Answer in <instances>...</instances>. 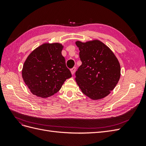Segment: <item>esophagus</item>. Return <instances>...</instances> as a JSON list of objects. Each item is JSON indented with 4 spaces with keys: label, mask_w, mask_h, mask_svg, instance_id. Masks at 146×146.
I'll list each match as a JSON object with an SVG mask.
<instances>
[{
    "label": "esophagus",
    "mask_w": 146,
    "mask_h": 146,
    "mask_svg": "<svg viewBox=\"0 0 146 146\" xmlns=\"http://www.w3.org/2000/svg\"><path fill=\"white\" fill-rule=\"evenodd\" d=\"M76 67H74V68H72L71 69H70V71H71V73H72V75L74 74L75 71H76Z\"/></svg>",
    "instance_id": "1"
}]
</instances>
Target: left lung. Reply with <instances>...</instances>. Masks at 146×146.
Wrapping results in <instances>:
<instances>
[{"instance_id":"obj_1","label":"left lung","mask_w":146,"mask_h":146,"mask_svg":"<svg viewBox=\"0 0 146 146\" xmlns=\"http://www.w3.org/2000/svg\"><path fill=\"white\" fill-rule=\"evenodd\" d=\"M82 65L76 72V80L84 94L93 100L102 99L112 91L120 78L119 61L110 48L95 40L76 42Z\"/></svg>"}]
</instances>
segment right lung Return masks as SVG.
Segmentation results:
<instances>
[{"instance_id":"obj_1","label":"right lung","mask_w":146,"mask_h":146,"mask_svg":"<svg viewBox=\"0 0 146 146\" xmlns=\"http://www.w3.org/2000/svg\"><path fill=\"white\" fill-rule=\"evenodd\" d=\"M60 44H44L35 49L23 66L22 76L33 94L46 98L56 93L72 77Z\"/></svg>"}]
</instances>
